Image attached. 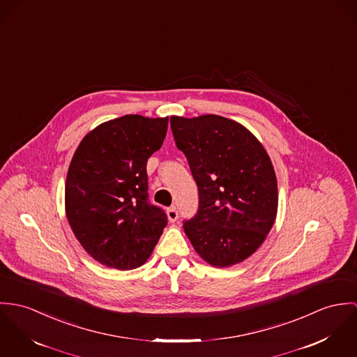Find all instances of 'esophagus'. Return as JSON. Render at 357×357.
Segmentation results:
<instances>
[{
    "label": "esophagus",
    "mask_w": 357,
    "mask_h": 357,
    "mask_svg": "<svg viewBox=\"0 0 357 357\" xmlns=\"http://www.w3.org/2000/svg\"><path fill=\"white\" fill-rule=\"evenodd\" d=\"M167 218H168V220H169L171 223L176 222V219H178V211H176L175 206H169V208L167 209Z\"/></svg>",
    "instance_id": "esophagus-1"
}]
</instances>
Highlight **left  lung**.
Returning <instances> with one entry per match:
<instances>
[{
	"mask_svg": "<svg viewBox=\"0 0 357 357\" xmlns=\"http://www.w3.org/2000/svg\"><path fill=\"white\" fill-rule=\"evenodd\" d=\"M171 128L199 195L197 215L183 223L186 236L213 267L242 263L277 218V176L267 151L245 126L218 115L171 116Z\"/></svg>",
	"mask_w": 357,
	"mask_h": 357,
	"instance_id": "obj_1",
	"label": "left lung"
}]
</instances>
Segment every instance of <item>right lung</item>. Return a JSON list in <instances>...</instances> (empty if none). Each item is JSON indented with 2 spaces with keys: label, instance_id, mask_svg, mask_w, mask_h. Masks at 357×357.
<instances>
[{
  "label": "right lung",
  "instance_id": "obj_1",
  "mask_svg": "<svg viewBox=\"0 0 357 357\" xmlns=\"http://www.w3.org/2000/svg\"><path fill=\"white\" fill-rule=\"evenodd\" d=\"M168 118L126 115L87 132L68 167L66 215L100 264L132 270L151 257L167 225L148 202L146 161L162 145Z\"/></svg>",
  "mask_w": 357,
  "mask_h": 357
}]
</instances>
